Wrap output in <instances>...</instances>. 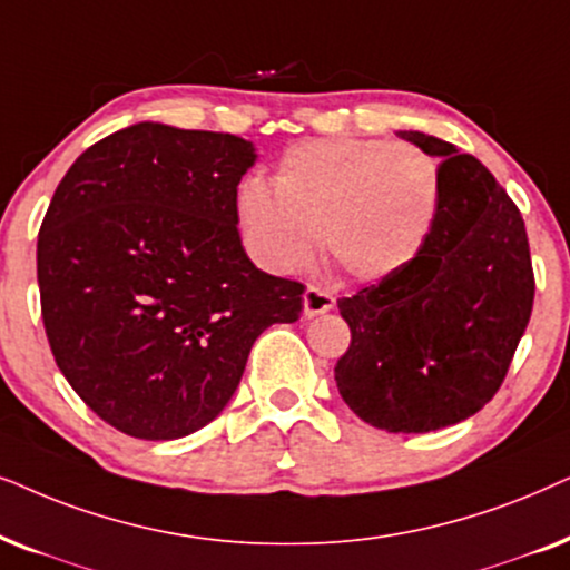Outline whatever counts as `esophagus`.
Masks as SVG:
<instances>
[{
	"instance_id": "esophagus-1",
	"label": "esophagus",
	"mask_w": 570,
	"mask_h": 570,
	"mask_svg": "<svg viewBox=\"0 0 570 570\" xmlns=\"http://www.w3.org/2000/svg\"><path fill=\"white\" fill-rule=\"evenodd\" d=\"M302 305H305L307 317H315L336 307V297L331 292L321 289V286H307L305 294H302Z\"/></svg>"
}]
</instances>
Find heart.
Masks as SVG:
<instances>
[{
  "label": "heart",
  "instance_id": "b5f03b06",
  "mask_svg": "<svg viewBox=\"0 0 570 570\" xmlns=\"http://www.w3.org/2000/svg\"><path fill=\"white\" fill-rule=\"evenodd\" d=\"M435 156L409 142L325 138L278 158L273 187L239 181L234 214L245 247L271 273L305 265L317 234L356 281H385L422 253L440 208Z\"/></svg>",
  "mask_w": 570,
  "mask_h": 570
}]
</instances>
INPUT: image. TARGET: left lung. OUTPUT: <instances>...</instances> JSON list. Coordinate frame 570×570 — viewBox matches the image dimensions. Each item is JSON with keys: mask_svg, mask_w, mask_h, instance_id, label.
I'll return each mask as SVG.
<instances>
[{"mask_svg": "<svg viewBox=\"0 0 570 570\" xmlns=\"http://www.w3.org/2000/svg\"><path fill=\"white\" fill-rule=\"evenodd\" d=\"M396 135L443 158L438 218L404 271L338 299L352 344L336 385L373 428L430 432L498 393L532 315L534 273L523 218L495 177L451 142Z\"/></svg>", "mask_w": 570, "mask_h": 570, "instance_id": "8db88e82", "label": "left lung"}]
</instances>
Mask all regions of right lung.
Here are the masks:
<instances>
[{"label":"right lung","mask_w":570,"mask_h":570,"mask_svg":"<svg viewBox=\"0 0 570 570\" xmlns=\"http://www.w3.org/2000/svg\"><path fill=\"white\" fill-rule=\"evenodd\" d=\"M255 146L138 121L70 166L38 234L51 354L111 428L177 440L229 404L255 338L302 313L297 281L249 261L234 195Z\"/></svg>","instance_id":"1"}]
</instances>
